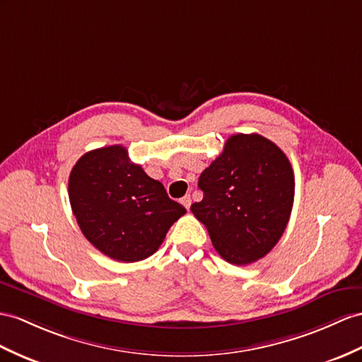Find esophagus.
<instances>
[{"label": "esophagus", "instance_id": "34e87169", "mask_svg": "<svg viewBox=\"0 0 362 362\" xmlns=\"http://www.w3.org/2000/svg\"><path fill=\"white\" fill-rule=\"evenodd\" d=\"M181 204L189 210L190 206H192V198H190V195H186L184 198H181Z\"/></svg>", "mask_w": 362, "mask_h": 362}]
</instances>
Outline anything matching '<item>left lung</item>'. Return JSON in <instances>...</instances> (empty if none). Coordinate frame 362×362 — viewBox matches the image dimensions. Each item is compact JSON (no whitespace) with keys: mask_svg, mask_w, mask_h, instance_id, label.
I'll list each match as a JSON object with an SVG mask.
<instances>
[{"mask_svg":"<svg viewBox=\"0 0 362 362\" xmlns=\"http://www.w3.org/2000/svg\"><path fill=\"white\" fill-rule=\"evenodd\" d=\"M198 186L204 197L190 210L227 262L247 266L275 247L295 198L293 169L275 143L258 134L232 135Z\"/></svg>","mask_w":362,"mask_h":362,"instance_id":"left-lung-1","label":"left lung"}]
</instances>
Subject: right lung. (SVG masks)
<instances>
[{"mask_svg":"<svg viewBox=\"0 0 362 362\" xmlns=\"http://www.w3.org/2000/svg\"><path fill=\"white\" fill-rule=\"evenodd\" d=\"M69 199L87 241L121 262L151 257L186 214L119 144L79 158L69 176Z\"/></svg>","mask_w":362,"mask_h":362,"instance_id":"obj_1","label":"right lung"}]
</instances>
